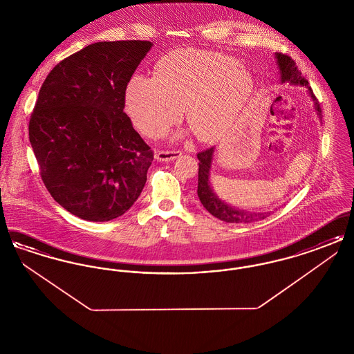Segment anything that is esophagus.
Returning <instances> with one entry per match:
<instances>
[{"mask_svg": "<svg viewBox=\"0 0 354 354\" xmlns=\"http://www.w3.org/2000/svg\"><path fill=\"white\" fill-rule=\"evenodd\" d=\"M180 155H182L180 151H163V150H159V151L155 152V159L159 160V162H172V160L178 159Z\"/></svg>", "mask_w": 354, "mask_h": 354, "instance_id": "34e87169", "label": "esophagus"}]
</instances>
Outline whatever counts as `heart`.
<instances>
[{
    "label": "heart",
    "mask_w": 354,
    "mask_h": 354,
    "mask_svg": "<svg viewBox=\"0 0 354 354\" xmlns=\"http://www.w3.org/2000/svg\"><path fill=\"white\" fill-rule=\"evenodd\" d=\"M253 90L251 73L235 58L214 51H176L162 58L153 77L134 74L126 86V109L147 136L166 133L185 107L201 140L227 133Z\"/></svg>",
    "instance_id": "b5f03b06"
}]
</instances>
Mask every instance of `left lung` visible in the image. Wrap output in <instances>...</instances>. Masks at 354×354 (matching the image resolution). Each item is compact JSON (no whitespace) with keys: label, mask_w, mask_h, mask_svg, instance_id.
<instances>
[{"label":"left lung","mask_w":354,"mask_h":354,"mask_svg":"<svg viewBox=\"0 0 354 354\" xmlns=\"http://www.w3.org/2000/svg\"><path fill=\"white\" fill-rule=\"evenodd\" d=\"M274 58H276V65H277L279 73H280L281 84L288 82L289 84L305 87L308 95L313 101V107L317 113V117L321 120L322 115H321L320 104L316 100V97L313 95V91L309 87L308 81L304 78L301 71L296 66L295 61L290 57H288L286 54H281V53H274ZM214 153H215V147H211L205 151L198 153V159H199L198 196H199V201L202 203L203 207L211 215H214L215 218L223 220L225 223L244 224V223H252L257 220L266 219L270 215V212H251L247 209L236 208L230 203L224 202L214 191V187L211 185V171H212Z\"/></svg>","instance_id":"obj_1"}]
</instances>
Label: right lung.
I'll list each match as a JSON object with an SVG mask.
<instances>
[{
    "label": "right lung",
    "mask_w": 354,
    "mask_h": 354,
    "mask_svg": "<svg viewBox=\"0 0 354 354\" xmlns=\"http://www.w3.org/2000/svg\"><path fill=\"white\" fill-rule=\"evenodd\" d=\"M150 41L97 42L51 70L29 122L41 178L53 199L88 221L122 216L153 160L124 109L129 80Z\"/></svg>",
    "instance_id": "right-lung-1"
}]
</instances>
